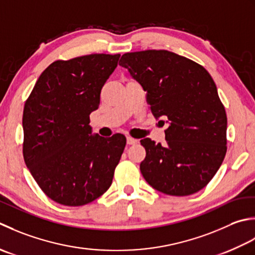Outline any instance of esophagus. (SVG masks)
Returning <instances> with one entry per match:
<instances>
[{"mask_svg": "<svg viewBox=\"0 0 255 255\" xmlns=\"http://www.w3.org/2000/svg\"><path fill=\"white\" fill-rule=\"evenodd\" d=\"M127 143H128V145H134L137 143V139H135L131 136H127Z\"/></svg>", "mask_w": 255, "mask_h": 255, "instance_id": "1", "label": "esophagus"}]
</instances>
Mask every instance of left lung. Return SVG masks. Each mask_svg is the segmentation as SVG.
Returning a JSON list of instances; mask_svg holds the SVG:
<instances>
[{"mask_svg":"<svg viewBox=\"0 0 255 255\" xmlns=\"http://www.w3.org/2000/svg\"><path fill=\"white\" fill-rule=\"evenodd\" d=\"M127 68L146 92L153 116L166 118V145L146 137L139 165L145 180L160 193L188 196L204 188L227 153V114L214 79L204 67L168 50L122 55Z\"/></svg>","mask_w":255,"mask_h":255,"instance_id":"1","label":"left lung"}]
</instances>
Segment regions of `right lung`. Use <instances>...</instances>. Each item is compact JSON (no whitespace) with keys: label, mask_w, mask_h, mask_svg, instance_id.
Segmentation results:
<instances>
[{"label":"right lung","mask_w":255,"mask_h":255,"mask_svg":"<svg viewBox=\"0 0 255 255\" xmlns=\"http://www.w3.org/2000/svg\"><path fill=\"white\" fill-rule=\"evenodd\" d=\"M119 58L92 54L54 61L25 102V164L40 189L60 205L89 204L112 184L127 138L91 134L89 123Z\"/></svg>","instance_id":"1"}]
</instances>
